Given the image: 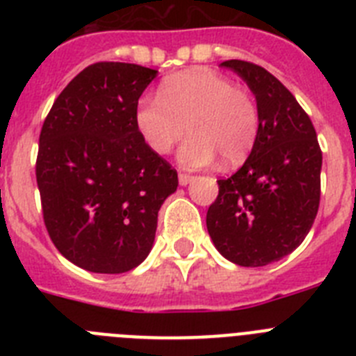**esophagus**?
Masks as SVG:
<instances>
[{
    "mask_svg": "<svg viewBox=\"0 0 356 356\" xmlns=\"http://www.w3.org/2000/svg\"><path fill=\"white\" fill-rule=\"evenodd\" d=\"M193 180H194V176L185 175V172H180V176H178V181H180V185H188Z\"/></svg>",
    "mask_w": 356,
    "mask_h": 356,
    "instance_id": "obj_1",
    "label": "esophagus"
}]
</instances>
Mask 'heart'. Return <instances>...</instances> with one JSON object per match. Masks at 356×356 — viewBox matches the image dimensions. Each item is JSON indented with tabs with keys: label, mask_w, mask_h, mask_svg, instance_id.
I'll return each mask as SVG.
<instances>
[{
	"label": "heart",
	"mask_w": 356,
	"mask_h": 356,
	"mask_svg": "<svg viewBox=\"0 0 356 356\" xmlns=\"http://www.w3.org/2000/svg\"><path fill=\"white\" fill-rule=\"evenodd\" d=\"M135 124L156 155H168L188 130L178 153L185 168H207L217 159L234 168L257 143L259 108L248 90L226 76L193 69L169 76L160 96H144L135 108Z\"/></svg>",
	"instance_id": "b5f03b06"
}]
</instances>
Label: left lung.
<instances>
[{"instance_id":"1","label":"left lung","mask_w":356,"mask_h":356,"mask_svg":"<svg viewBox=\"0 0 356 356\" xmlns=\"http://www.w3.org/2000/svg\"><path fill=\"white\" fill-rule=\"evenodd\" d=\"M221 67L237 72L254 94L259 135L244 165L217 180L207 228L229 262L262 267L292 253L312 228L323 153L312 121L278 78L244 60Z\"/></svg>"}]
</instances>
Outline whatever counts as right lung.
Instances as JSON below:
<instances>
[{
	"label": "right lung",
	"mask_w": 356,
	"mask_h": 356,
	"mask_svg": "<svg viewBox=\"0 0 356 356\" xmlns=\"http://www.w3.org/2000/svg\"><path fill=\"white\" fill-rule=\"evenodd\" d=\"M155 69L124 62L85 67L44 121L37 185L56 250L85 271L127 273L155 241L159 210L178 175L147 147L135 124Z\"/></svg>",
	"instance_id": "right-lung-1"
}]
</instances>
